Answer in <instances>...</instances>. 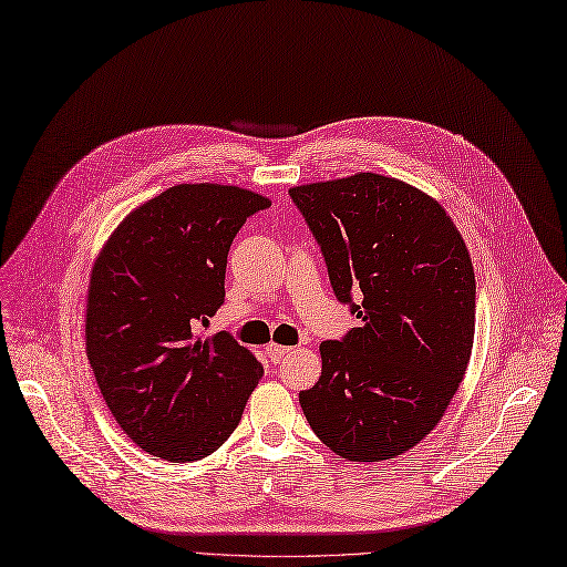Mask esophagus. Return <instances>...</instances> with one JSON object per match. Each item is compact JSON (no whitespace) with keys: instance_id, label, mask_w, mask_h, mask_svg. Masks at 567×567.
Returning <instances> with one entry per match:
<instances>
[{"instance_id":"esophagus-1","label":"esophagus","mask_w":567,"mask_h":567,"mask_svg":"<svg viewBox=\"0 0 567 567\" xmlns=\"http://www.w3.org/2000/svg\"><path fill=\"white\" fill-rule=\"evenodd\" d=\"M266 352H268V358H270V362H282L287 354L291 352V348L289 346H278V343H270L268 348H266Z\"/></svg>"}]
</instances>
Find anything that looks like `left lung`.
<instances>
[{
    "label": "left lung",
    "instance_id": "obj_1",
    "mask_svg": "<svg viewBox=\"0 0 567 567\" xmlns=\"http://www.w3.org/2000/svg\"><path fill=\"white\" fill-rule=\"evenodd\" d=\"M289 196L333 295L360 320L320 346V381L299 394L306 421L352 463L402 455L442 421L470 364L476 285L465 240L442 205L394 177L358 173Z\"/></svg>",
    "mask_w": 567,
    "mask_h": 567
}]
</instances>
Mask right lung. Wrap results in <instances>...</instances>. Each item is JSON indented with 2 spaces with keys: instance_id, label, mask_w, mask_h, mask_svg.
<instances>
[{
  "instance_id": "obj_1",
  "label": "right lung",
  "mask_w": 567,
  "mask_h": 567,
  "mask_svg": "<svg viewBox=\"0 0 567 567\" xmlns=\"http://www.w3.org/2000/svg\"><path fill=\"white\" fill-rule=\"evenodd\" d=\"M268 205L240 186L177 184L135 207L95 259L86 354L142 451L194 463L238 427L264 367L226 331H196L224 303L230 243Z\"/></svg>"
}]
</instances>
